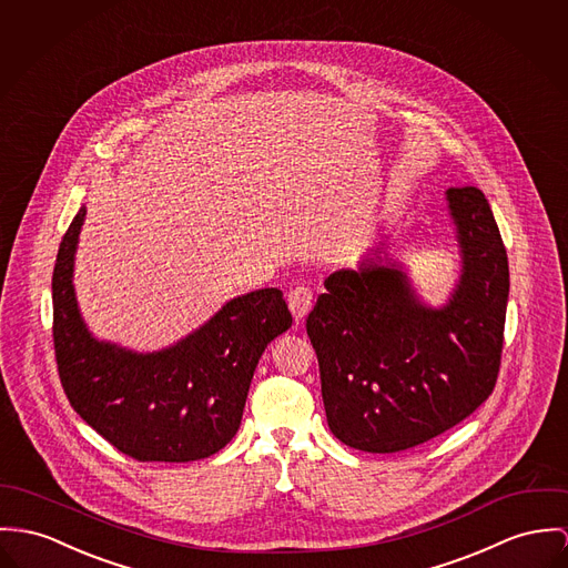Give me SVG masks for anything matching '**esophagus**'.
Masks as SVG:
<instances>
[{"label":"esophagus","mask_w":568,"mask_h":568,"mask_svg":"<svg viewBox=\"0 0 568 568\" xmlns=\"http://www.w3.org/2000/svg\"><path fill=\"white\" fill-rule=\"evenodd\" d=\"M287 305H290V311H292V315H294L296 320H303L306 313L311 311V305H313V292H311V287H306V285L294 287V290L290 292V296H287Z\"/></svg>","instance_id":"esophagus-1"}]
</instances>
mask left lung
I'll use <instances>...</instances> for the list:
<instances>
[{
    "label": "left lung",
    "mask_w": 568,
    "mask_h": 568,
    "mask_svg": "<svg viewBox=\"0 0 568 568\" xmlns=\"http://www.w3.org/2000/svg\"><path fill=\"white\" fill-rule=\"evenodd\" d=\"M463 274L440 308L426 306L399 263L333 272L306 317L328 428L342 443L393 454L469 417L493 393L504 348L508 255L474 185L449 187Z\"/></svg>",
    "instance_id": "8db88e82"
}]
</instances>
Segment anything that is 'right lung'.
<instances>
[{"label":"right lung","instance_id":"right-lung-1","mask_svg":"<svg viewBox=\"0 0 568 568\" xmlns=\"http://www.w3.org/2000/svg\"><path fill=\"white\" fill-rule=\"evenodd\" d=\"M87 207L69 224L53 267V348L75 413L140 463H190L235 437L255 367L292 326L283 292L233 298L171 348L138 354L88 333L73 290V260Z\"/></svg>","mask_w":568,"mask_h":568}]
</instances>
